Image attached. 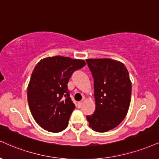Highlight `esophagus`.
Wrapping results in <instances>:
<instances>
[{
    "mask_svg": "<svg viewBox=\"0 0 159 159\" xmlns=\"http://www.w3.org/2000/svg\"><path fill=\"white\" fill-rule=\"evenodd\" d=\"M82 104H83V101H79V102H78V107H81Z\"/></svg>",
    "mask_w": 159,
    "mask_h": 159,
    "instance_id": "obj_1",
    "label": "esophagus"
}]
</instances>
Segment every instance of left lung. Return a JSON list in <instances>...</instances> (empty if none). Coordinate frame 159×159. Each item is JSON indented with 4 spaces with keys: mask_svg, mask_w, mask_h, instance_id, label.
Wrapping results in <instances>:
<instances>
[{
    "mask_svg": "<svg viewBox=\"0 0 159 159\" xmlns=\"http://www.w3.org/2000/svg\"><path fill=\"white\" fill-rule=\"evenodd\" d=\"M94 78L95 110L87 116L93 130L104 133L125 118L131 100L132 83L123 63L110 58L87 59Z\"/></svg>",
    "mask_w": 159,
    "mask_h": 159,
    "instance_id": "1",
    "label": "left lung"
}]
</instances>
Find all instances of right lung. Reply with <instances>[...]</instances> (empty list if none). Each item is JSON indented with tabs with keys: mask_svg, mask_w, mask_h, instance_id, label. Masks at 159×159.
Instances as JSON below:
<instances>
[{
	"mask_svg": "<svg viewBox=\"0 0 159 159\" xmlns=\"http://www.w3.org/2000/svg\"><path fill=\"white\" fill-rule=\"evenodd\" d=\"M84 60L58 55L41 59L32 72L27 99L34 119L43 129L59 133L67 127L75 104L67 84L75 70L84 67Z\"/></svg>",
	"mask_w": 159,
	"mask_h": 159,
	"instance_id": "obj_1",
	"label": "right lung"
}]
</instances>
